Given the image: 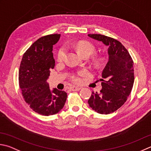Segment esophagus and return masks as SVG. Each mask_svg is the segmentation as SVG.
<instances>
[{"instance_id": "1", "label": "esophagus", "mask_w": 151, "mask_h": 151, "mask_svg": "<svg viewBox=\"0 0 151 151\" xmlns=\"http://www.w3.org/2000/svg\"><path fill=\"white\" fill-rule=\"evenodd\" d=\"M70 90H72V91H78V90L81 89V88L76 87V86H72V87L70 88Z\"/></svg>"}]
</instances>
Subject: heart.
<instances>
[{
    "label": "heart",
    "mask_w": 151,
    "mask_h": 151,
    "mask_svg": "<svg viewBox=\"0 0 151 151\" xmlns=\"http://www.w3.org/2000/svg\"><path fill=\"white\" fill-rule=\"evenodd\" d=\"M73 46L77 50V51L79 52V54L81 55L83 54H89L90 55L92 54L95 50V48L90 44V42H85V41H78V42H75L73 44ZM67 54V48L66 46H63L59 50L58 52V61H63L65 57ZM87 74V72L86 70H82L80 71L77 75H73L72 76L73 81L76 82V83H79L81 81V78L80 76H83Z\"/></svg>",
    "instance_id": "heart-1"
}]
</instances>
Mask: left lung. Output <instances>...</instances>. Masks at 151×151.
Masks as SVG:
<instances>
[{
	"instance_id": "8db88e82",
	"label": "left lung",
	"mask_w": 151,
	"mask_h": 151,
	"mask_svg": "<svg viewBox=\"0 0 151 151\" xmlns=\"http://www.w3.org/2000/svg\"><path fill=\"white\" fill-rule=\"evenodd\" d=\"M88 36L101 41L108 47L109 60L102 72V89L92 91L88 104L97 113L108 114L124 105L131 93L134 82V62L129 52L114 38L99 34Z\"/></svg>"
}]
</instances>
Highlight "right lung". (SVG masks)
Listing matches in <instances>:
<instances>
[{
	"instance_id": "add662e5",
	"label": "right lung",
	"mask_w": 151,
	"mask_h": 151,
	"mask_svg": "<svg viewBox=\"0 0 151 151\" xmlns=\"http://www.w3.org/2000/svg\"><path fill=\"white\" fill-rule=\"evenodd\" d=\"M60 34L41 37L32 44L23 55L19 70V83L25 102L36 113L50 116L64 107L67 94L65 91L50 89L47 80L55 60L53 45L58 42Z\"/></svg>"
}]
</instances>
